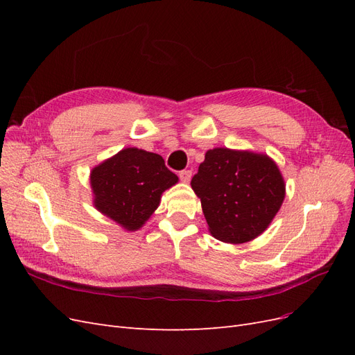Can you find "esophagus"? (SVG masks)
Listing matches in <instances>:
<instances>
[{"label":"esophagus","mask_w":355,"mask_h":355,"mask_svg":"<svg viewBox=\"0 0 355 355\" xmlns=\"http://www.w3.org/2000/svg\"><path fill=\"white\" fill-rule=\"evenodd\" d=\"M179 178H180L182 182H184V184H188V182L192 178V171L191 170H182L180 173H179Z\"/></svg>","instance_id":"esophagus-1"}]
</instances>
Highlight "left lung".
Returning a JSON list of instances; mask_svg holds the SVG:
<instances>
[{"label":"left lung","mask_w":355,"mask_h":355,"mask_svg":"<svg viewBox=\"0 0 355 355\" xmlns=\"http://www.w3.org/2000/svg\"><path fill=\"white\" fill-rule=\"evenodd\" d=\"M191 187L210 234L231 244L261 235L286 196L284 179L270 157L228 148L209 149Z\"/></svg>","instance_id":"left-lung-1"}]
</instances>
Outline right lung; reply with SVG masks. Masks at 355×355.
<instances>
[{"label":"right lung","mask_w":355,"mask_h":355,"mask_svg":"<svg viewBox=\"0 0 355 355\" xmlns=\"http://www.w3.org/2000/svg\"><path fill=\"white\" fill-rule=\"evenodd\" d=\"M178 180L163 157L137 148L121 149L90 173L94 207L127 231L142 228Z\"/></svg>","instance_id":"1"}]
</instances>
